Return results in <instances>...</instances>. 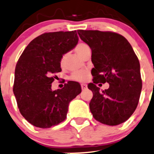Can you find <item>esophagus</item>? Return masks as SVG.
<instances>
[{"label":"esophagus","instance_id":"esophagus-1","mask_svg":"<svg viewBox=\"0 0 154 154\" xmlns=\"http://www.w3.org/2000/svg\"><path fill=\"white\" fill-rule=\"evenodd\" d=\"M81 86H82V90H85V88H87V85H85V84H82V85H81Z\"/></svg>","mask_w":154,"mask_h":154}]
</instances>
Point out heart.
Masks as SVG:
<instances>
[{
  "label": "heart",
  "instance_id": "obj_1",
  "mask_svg": "<svg viewBox=\"0 0 154 154\" xmlns=\"http://www.w3.org/2000/svg\"><path fill=\"white\" fill-rule=\"evenodd\" d=\"M88 47V45L84 43H80L75 47V51L76 53L79 54L80 56H82V54H83L84 50L86 47ZM66 61V56L64 55V56L61 57V60H60V64L61 66H64V64H65ZM88 76V72L87 71H78V72H75L74 73H72V76H71V79L74 81H77V82H84L87 79V78Z\"/></svg>",
  "mask_w": 154,
  "mask_h": 154
}]
</instances>
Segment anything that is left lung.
<instances>
[{
    "mask_svg": "<svg viewBox=\"0 0 154 154\" xmlns=\"http://www.w3.org/2000/svg\"><path fill=\"white\" fill-rule=\"evenodd\" d=\"M80 38L90 47L94 67L93 82L88 85L93 96L90 112L96 120L114 126L125 122L135 111L142 91L140 64L124 36L112 32L78 30ZM110 87L100 92L96 84Z\"/></svg>",
    "mask_w": 154,
    "mask_h": 154,
    "instance_id": "8db88e82",
    "label": "left lung"
}]
</instances>
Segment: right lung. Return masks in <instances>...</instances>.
I'll list each match as a JSON object with an SVG mask.
<instances>
[{"instance_id": "add662e5", "label": "right lung", "mask_w": 154, "mask_h": 154, "mask_svg": "<svg viewBox=\"0 0 154 154\" xmlns=\"http://www.w3.org/2000/svg\"><path fill=\"white\" fill-rule=\"evenodd\" d=\"M79 42L76 30L47 32L29 43L19 58L13 92L20 112L37 128H49L66 117L69 102L81 93L78 82L53 90V74L61 71V57Z\"/></svg>"}]
</instances>
